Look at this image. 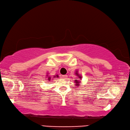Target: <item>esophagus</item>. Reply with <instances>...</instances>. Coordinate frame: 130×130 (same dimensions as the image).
<instances>
[{
	"label": "esophagus",
	"mask_w": 130,
	"mask_h": 130,
	"mask_svg": "<svg viewBox=\"0 0 130 130\" xmlns=\"http://www.w3.org/2000/svg\"><path fill=\"white\" fill-rule=\"evenodd\" d=\"M61 77H62V79H67V75H62V76H61Z\"/></svg>",
	"instance_id": "obj_1"
}]
</instances>
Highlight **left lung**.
I'll use <instances>...</instances> for the list:
<instances>
[{
    "instance_id": "1",
    "label": "left lung",
    "mask_w": 130,
    "mask_h": 130,
    "mask_svg": "<svg viewBox=\"0 0 130 130\" xmlns=\"http://www.w3.org/2000/svg\"><path fill=\"white\" fill-rule=\"evenodd\" d=\"M76 74H77V73H76ZM77 75H78V74H77ZM79 78H80V79H81V77H80V76H79ZM76 83H79V82H76ZM76 86H78V85H76Z\"/></svg>"
}]
</instances>
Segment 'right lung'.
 <instances>
[{
	"label": "right lung",
	"instance_id": "1",
	"mask_svg": "<svg viewBox=\"0 0 130 130\" xmlns=\"http://www.w3.org/2000/svg\"><path fill=\"white\" fill-rule=\"evenodd\" d=\"M50 78H48V80H50Z\"/></svg>",
	"mask_w": 130,
	"mask_h": 130
}]
</instances>
